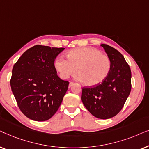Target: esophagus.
I'll list each match as a JSON object with an SVG mask.
<instances>
[{
	"instance_id": "34e87169",
	"label": "esophagus",
	"mask_w": 149,
	"mask_h": 149,
	"mask_svg": "<svg viewBox=\"0 0 149 149\" xmlns=\"http://www.w3.org/2000/svg\"><path fill=\"white\" fill-rule=\"evenodd\" d=\"M73 84H74V82H70V83H69V88H70V87L72 86Z\"/></svg>"
}]
</instances>
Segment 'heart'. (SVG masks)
<instances>
[{"instance_id": "1", "label": "heart", "mask_w": 149, "mask_h": 149, "mask_svg": "<svg viewBox=\"0 0 149 149\" xmlns=\"http://www.w3.org/2000/svg\"><path fill=\"white\" fill-rule=\"evenodd\" d=\"M67 58L57 57L54 67L61 78L67 79L76 71L75 78L88 86H95L104 82L111 69L107 55L93 47H78L67 54Z\"/></svg>"}]
</instances>
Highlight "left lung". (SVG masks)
<instances>
[{"label": "left lung", "instance_id": "8db88e82", "mask_svg": "<svg viewBox=\"0 0 149 149\" xmlns=\"http://www.w3.org/2000/svg\"><path fill=\"white\" fill-rule=\"evenodd\" d=\"M111 62L104 82L83 87L82 101L91 114L101 119L114 117L121 110L132 89V72L124 56L114 47L102 44Z\"/></svg>", "mask_w": 149, "mask_h": 149}]
</instances>
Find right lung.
<instances>
[{
    "instance_id": "obj_1",
    "label": "right lung",
    "mask_w": 149,
    "mask_h": 149,
    "mask_svg": "<svg viewBox=\"0 0 149 149\" xmlns=\"http://www.w3.org/2000/svg\"><path fill=\"white\" fill-rule=\"evenodd\" d=\"M64 49L36 45L13 65L11 91L19 110L30 119H49L62 103L69 82L58 76L54 63Z\"/></svg>"
}]
</instances>
